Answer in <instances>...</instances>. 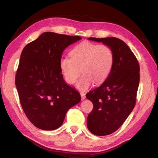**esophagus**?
<instances>
[{
  "mask_svg": "<svg viewBox=\"0 0 158 158\" xmlns=\"http://www.w3.org/2000/svg\"><path fill=\"white\" fill-rule=\"evenodd\" d=\"M80 95H81V98L82 99H85V94L84 92H80Z\"/></svg>",
  "mask_w": 158,
  "mask_h": 158,
  "instance_id": "34e87169",
  "label": "esophagus"
}]
</instances>
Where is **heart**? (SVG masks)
Listing matches in <instances>:
<instances>
[{"instance_id": "1", "label": "heart", "mask_w": 158, "mask_h": 158, "mask_svg": "<svg viewBox=\"0 0 158 158\" xmlns=\"http://www.w3.org/2000/svg\"><path fill=\"white\" fill-rule=\"evenodd\" d=\"M69 55L70 58L60 60V69L66 82L70 84L76 82L82 71L83 75L76 83L80 89H88L93 82L103 83L111 73L114 55L106 45L83 42L72 49Z\"/></svg>"}]
</instances>
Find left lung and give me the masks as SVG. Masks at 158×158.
Masks as SVG:
<instances>
[{
    "label": "left lung",
    "mask_w": 158,
    "mask_h": 158,
    "mask_svg": "<svg viewBox=\"0 0 158 158\" xmlns=\"http://www.w3.org/2000/svg\"><path fill=\"white\" fill-rule=\"evenodd\" d=\"M88 40L102 42L111 49L114 62L111 73L99 87L86 94L94 107L87 118L88 130L97 136L111 135L120 128L136 104L140 66L125 42L116 37Z\"/></svg>",
    "instance_id": "left-lung-1"
}]
</instances>
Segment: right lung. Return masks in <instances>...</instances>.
I'll use <instances>...</instances> for the list:
<instances>
[{"label": "right lung", "mask_w": 158, "mask_h": 158, "mask_svg": "<svg viewBox=\"0 0 158 158\" xmlns=\"http://www.w3.org/2000/svg\"><path fill=\"white\" fill-rule=\"evenodd\" d=\"M81 39L45 32L22 50L15 84L23 111L38 128H59L68 110L80 102L79 92L64 82L59 63L66 47Z\"/></svg>", "instance_id": "add662e5"}]
</instances>
